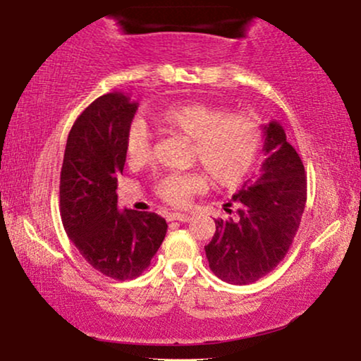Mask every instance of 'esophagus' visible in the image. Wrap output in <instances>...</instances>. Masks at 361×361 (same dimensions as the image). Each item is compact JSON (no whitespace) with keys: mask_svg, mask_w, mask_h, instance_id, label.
Returning <instances> with one entry per match:
<instances>
[{"mask_svg":"<svg viewBox=\"0 0 361 361\" xmlns=\"http://www.w3.org/2000/svg\"><path fill=\"white\" fill-rule=\"evenodd\" d=\"M167 221H179V222H189L190 216L189 214H179V212H173V214L167 216Z\"/></svg>","mask_w":361,"mask_h":361,"instance_id":"34e87169","label":"esophagus"}]
</instances>
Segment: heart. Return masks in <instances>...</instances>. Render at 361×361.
Listing matches in <instances>:
<instances>
[{"mask_svg": "<svg viewBox=\"0 0 361 361\" xmlns=\"http://www.w3.org/2000/svg\"><path fill=\"white\" fill-rule=\"evenodd\" d=\"M164 130L192 140L190 160L209 173L217 188L239 185L251 173L259 157L264 128L259 117L247 112H229L222 106L182 104L160 110L154 117ZM128 164L145 162L150 154V135L142 122H133L123 139ZM204 172L167 173L155 182V192L176 207L188 206L194 195L209 188Z\"/></svg>", "mask_w": 361, "mask_h": 361, "instance_id": "heart-1", "label": "heart"}]
</instances>
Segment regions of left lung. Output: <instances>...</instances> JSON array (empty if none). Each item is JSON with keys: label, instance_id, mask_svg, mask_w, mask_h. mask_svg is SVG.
<instances>
[{"label": "left lung", "instance_id": "1", "mask_svg": "<svg viewBox=\"0 0 361 361\" xmlns=\"http://www.w3.org/2000/svg\"><path fill=\"white\" fill-rule=\"evenodd\" d=\"M261 176L226 204L206 246L209 268L231 284H249L271 273L286 256L306 204V173L300 155L278 122L264 127ZM235 203V213L227 207Z\"/></svg>", "mask_w": 361, "mask_h": 361}]
</instances>
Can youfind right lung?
Here are the masks:
<instances>
[{
  "label": "right lung",
  "instance_id": "obj_1",
  "mask_svg": "<svg viewBox=\"0 0 361 361\" xmlns=\"http://www.w3.org/2000/svg\"><path fill=\"white\" fill-rule=\"evenodd\" d=\"M137 104L106 93L78 115L60 173V216L80 255L102 274L126 281L150 266L167 233L155 212L117 209V177L126 166L123 139Z\"/></svg>",
  "mask_w": 361,
  "mask_h": 361
}]
</instances>
